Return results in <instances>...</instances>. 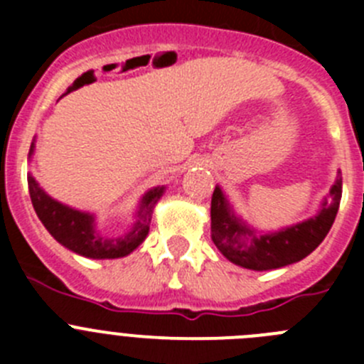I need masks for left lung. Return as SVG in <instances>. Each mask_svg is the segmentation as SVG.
<instances>
[{
	"label": "left lung",
	"mask_w": 364,
	"mask_h": 364,
	"mask_svg": "<svg viewBox=\"0 0 364 364\" xmlns=\"http://www.w3.org/2000/svg\"><path fill=\"white\" fill-rule=\"evenodd\" d=\"M343 195V178H337L319 211L306 220L279 231H259L233 211L226 193L215 186L211 197V240L230 262L246 269L266 272L294 264L310 255L332 228Z\"/></svg>",
	"instance_id": "left-lung-1"
}]
</instances>
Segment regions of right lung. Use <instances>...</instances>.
I'll list each match as a JSON object with an SVG mask.
<instances>
[{
    "label": "right lung",
    "instance_id": "1",
    "mask_svg": "<svg viewBox=\"0 0 364 364\" xmlns=\"http://www.w3.org/2000/svg\"><path fill=\"white\" fill-rule=\"evenodd\" d=\"M34 142L36 140H32L28 159L34 154V147H36ZM27 182L32 205H34V211L45 230L67 250L87 257V259H120V257L133 253L146 240L154 205L159 204L160 197L166 191L164 186H156L144 193L136 213H134L136 220H134L133 228L120 237H104L96 230L95 215L74 210L70 205L58 202L56 198L43 191V188L38 184V180L31 173L27 176Z\"/></svg>",
    "mask_w": 364,
    "mask_h": 364
}]
</instances>
